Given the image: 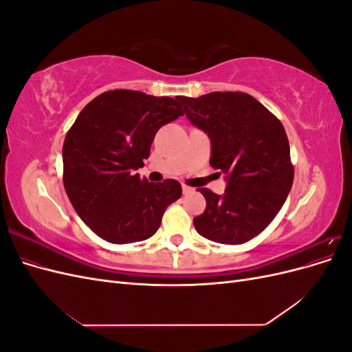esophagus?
Returning <instances> with one entry per match:
<instances>
[{
	"label": "esophagus",
	"instance_id": "34e87169",
	"mask_svg": "<svg viewBox=\"0 0 352 352\" xmlns=\"http://www.w3.org/2000/svg\"><path fill=\"white\" fill-rule=\"evenodd\" d=\"M182 190H184V194H185V195H188V194H192V192H194V188H190V186L184 185V186H182Z\"/></svg>",
	"mask_w": 352,
	"mask_h": 352
}]
</instances>
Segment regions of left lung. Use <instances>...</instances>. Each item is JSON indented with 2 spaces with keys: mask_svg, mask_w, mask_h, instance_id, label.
I'll return each instance as SVG.
<instances>
[{
  "mask_svg": "<svg viewBox=\"0 0 352 352\" xmlns=\"http://www.w3.org/2000/svg\"><path fill=\"white\" fill-rule=\"evenodd\" d=\"M177 100L190 123L210 136V164L228 179L221 197L198 189L207 207L194 219L197 232L228 245L252 239L278 214L294 182L289 141L280 120L245 92Z\"/></svg>",
  "mask_w": 352,
  "mask_h": 352,
  "instance_id": "left-lung-1",
  "label": "left lung"
}]
</instances>
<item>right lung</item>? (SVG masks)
<instances>
[{"instance_id": "1", "label": "right lung", "mask_w": 352, "mask_h": 352, "mask_svg": "<svg viewBox=\"0 0 352 352\" xmlns=\"http://www.w3.org/2000/svg\"><path fill=\"white\" fill-rule=\"evenodd\" d=\"M184 116L179 102L114 89L79 113L63 144V184L79 217L111 243L151 238L166 208L182 195L175 179L151 184L135 175L157 131Z\"/></svg>"}]
</instances>
